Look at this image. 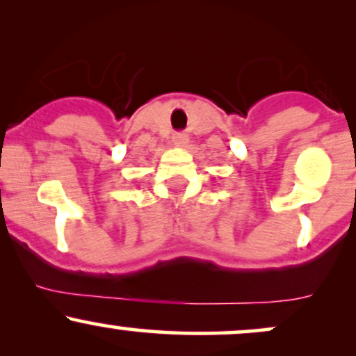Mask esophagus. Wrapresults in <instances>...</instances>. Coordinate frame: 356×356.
Returning <instances> with one entry per match:
<instances>
[{
	"label": "esophagus",
	"mask_w": 356,
	"mask_h": 356,
	"mask_svg": "<svg viewBox=\"0 0 356 356\" xmlns=\"http://www.w3.org/2000/svg\"><path fill=\"white\" fill-rule=\"evenodd\" d=\"M172 142H174V145H177V147H187V144H189V137H187V134L177 132V134H174Z\"/></svg>",
	"instance_id": "esophagus-1"
}]
</instances>
